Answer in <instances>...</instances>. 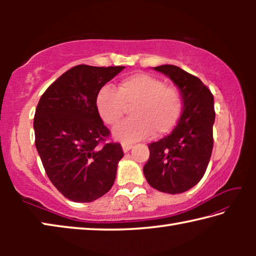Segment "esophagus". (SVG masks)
Returning a JSON list of instances; mask_svg holds the SVG:
<instances>
[{"instance_id": "esophagus-1", "label": "esophagus", "mask_w": 256, "mask_h": 256, "mask_svg": "<svg viewBox=\"0 0 256 256\" xmlns=\"http://www.w3.org/2000/svg\"><path fill=\"white\" fill-rule=\"evenodd\" d=\"M122 148H123L124 152H128V151L132 148V144H125V142H123V144H122Z\"/></svg>"}]
</instances>
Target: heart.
Returning a JSON list of instances; mask_svg holds the SVG:
<instances>
[{"label": "heart", "mask_w": 256, "mask_h": 256, "mask_svg": "<svg viewBox=\"0 0 256 256\" xmlns=\"http://www.w3.org/2000/svg\"><path fill=\"white\" fill-rule=\"evenodd\" d=\"M96 107L106 124H116L128 107L131 120L116 125L114 136L125 144L144 140L154 134L172 131L182 116L184 100L180 90L148 73H136L122 80L118 89L104 86L97 94Z\"/></svg>", "instance_id": "b5f03b06"}]
</instances>
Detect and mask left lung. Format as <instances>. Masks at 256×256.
Segmentation results:
<instances>
[{"mask_svg":"<svg viewBox=\"0 0 256 256\" xmlns=\"http://www.w3.org/2000/svg\"><path fill=\"white\" fill-rule=\"evenodd\" d=\"M178 86L183 114L170 136L150 144L144 167L146 180L160 192L178 194L192 188L204 175L214 148V96L198 76L175 66L154 68Z\"/></svg>","mask_w":256,"mask_h":256,"instance_id":"left-lung-1","label":"left lung"}]
</instances>
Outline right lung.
I'll list each match as a JSON object with an SVG mask.
<instances>
[{"mask_svg":"<svg viewBox=\"0 0 256 256\" xmlns=\"http://www.w3.org/2000/svg\"><path fill=\"white\" fill-rule=\"evenodd\" d=\"M125 66L80 64L55 80L38 102L34 144L58 192L74 202L97 200L112 188L124 156L99 116L96 98Z\"/></svg>","mask_w":256,"mask_h":256,"instance_id":"1","label":"right lung"}]
</instances>
